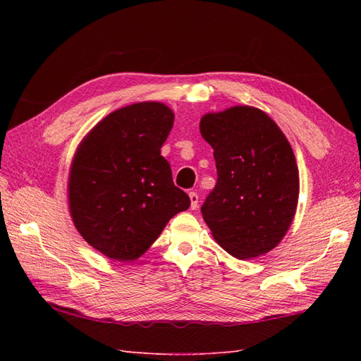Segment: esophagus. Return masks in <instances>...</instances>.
Segmentation results:
<instances>
[{
	"mask_svg": "<svg viewBox=\"0 0 361 361\" xmlns=\"http://www.w3.org/2000/svg\"><path fill=\"white\" fill-rule=\"evenodd\" d=\"M190 200H191V209H192V211L197 209V206H199V194L191 191V192H190Z\"/></svg>",
	"mask_w": 361,
	"mask_h": 361,
	"instance_id": "1",
	"label": "esophagus"
}]
</instances>
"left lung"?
I'll return each instance as SVG.
<instances>
[{
  "label": "left lung",
  "mask_w": 361,
  "mask_h": 361,
  "mask_svg": "<svg viewBox=\"0 0 361 361\" xmlns=\"http://www.w3.org/2000/svg\"><path fill=\"white\" fill-rule=\"evenodd\" d=\"M200 133L214 149L216 166L203 220L233 257L268 253L297 211L300 176L289 141L274 120L253 106L206 114Z\"/></svg>",
  "instance_id": "8db88e82"
}]
</instances>
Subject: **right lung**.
<instances>
[{
	"instance_id": "obj_1",
	"label": "right lung",
	"mask_w": 361,
	"mask_h": 361,
	"mask_svg": "<svg viewBox=\"0 0 361 361\" xmlns=\"http://www.w3.org/2000/svg\"><path fill=\"white\" fill-rule=\"evenodd\" d=\"M173 122L164 104L128 105L101 120L76 150L69 176L72 220L106 257L135 260L170 218L191 204L161 155Z\"/></svg>"
}]
</instances>
